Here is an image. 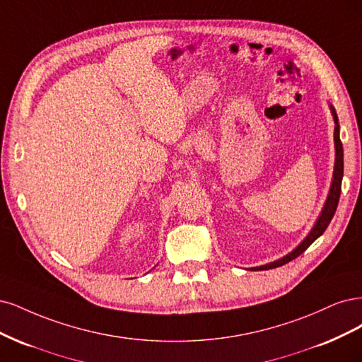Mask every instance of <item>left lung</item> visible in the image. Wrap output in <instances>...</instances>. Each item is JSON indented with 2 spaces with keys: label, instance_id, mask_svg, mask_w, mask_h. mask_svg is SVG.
I'll return each instance as SVG.
<instances>
[{
  "label": "left lung",
  "instance_id": "left-lung-1",
  "mask_svg": "<svg viewBox=\"0 0 362 362\" xmlns=\"http://www.w3.org/2000/svg\"><path fill=\"white\" fill-rule=\"evenodd\" d=\"M332 110V115H334V122H335V131H334V139H335V168H334V180H332V186H331V191L328 195V200L325 203V207L322 211V215L319 216L316 226L311 230L310 235L304 239L299 247L296 250L291 251L286 257L279 259L274 263L269 264H264V266H259V267H252V271H266V269H274V267H279L283 266L288 262H291L293 259L299 257V255L304 252L310 245L316 240L319 236L323 235V231L326 230V227L329 226L331 219L337 211V206H338V200H340V192H341V180H343V144L340 141V126H338V117H337V112L334 108Z\"/></svg>",
  "mask_w": 362,
  "mask_h": 362
}]
</instances>
